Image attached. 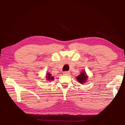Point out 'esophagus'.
<instances>
[{"mask_svg": "<svg viewBox=\"0 0 125 125\" xmlns=\"http://www.w3.org/2000/svg\"><path fill=\"white\" fill-rule=\"evenodd\" d=\"M63 74H64V75H69L70 74V72H69V71H64V72H63Z\"/></svg>", "mask_w": 125, "mask_h": 125, "instance_id": "obj_1", "label": "esophagus"}]
</instances>
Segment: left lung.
Returning a JSON list of instances; mask_svg holds the SVG:
<instances>
[{
  "mask_svg": "<svg viewBox=\"0 0 125 125\" xmlns=\"http://www.w3.org/2000/svg\"><path fill=\"white\" fill-rule=\"evenodd\" d=\"M77 79L81 83H83L86 82V80L87 79V76L86 75V73L85 71L82 72L80 75L77 77Z\"/></svg>",
  "mask_w": 125,
  "mask_h": 125,
  "instance_id": "left-lung-1",
  "label": "left lung"
}]
</instances>
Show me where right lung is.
Instances as JSON below:
<instances>
[{
  "label": "right lung",
  "mask_w": 125,
  "mask_h": 125,
  "mask_svg": "<svg viewBox=\"0 0 125 125\" xmlns=\"http://www.w3.org/2000/svg\"><path fill=\"white\" fill-rule=\"evenodd\" d=\"M46 78H47L48 80H53L54 79L53 77H52L51 74L50 73H49L47 74V77H46Z\"/></svg>",
  "instance_id": "1"
}]
</instances>
